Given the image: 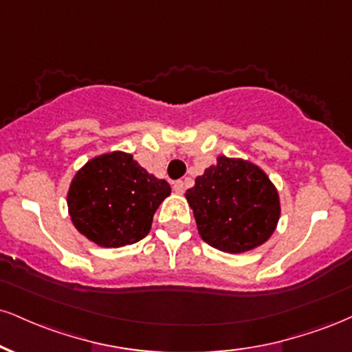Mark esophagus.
I'll return each mask as SVG.
<instances>
[{"label":"esophagus","mask_w":352,"mask_h":352,"mask_svg":"<svg viewBox=\"0 0 352 352\" xmlns=\"http://www.w3.org/2000/svg\"><path fill=\"white\" fill-rule=\"evenodd\" d=\"M173 190H175L177 193H184L185 192V184L182 180H177L175 184H173Z\"/></svg>","instance_id":"34e87169"}]
</instances>
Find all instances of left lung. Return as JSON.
Instances as JSON below:
<instances>
[{
    "label": "left lung",
    "instance_id": "1",
    "mask_svg": "<svg viewBox=\"0 0 352 352\" xmlns=\"http://www.w3.org/2000/svg\"><path fill=\"white\" fill-rule=\"evenodd\" d=\"M201 239L223 252L259 248L280 218L278 192L256 164L219 155L185 193Z\"/></svg>",
    "mask_w": 352,
    "mask_h": 352
}]
</instances>
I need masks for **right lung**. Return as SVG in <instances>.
<instances>
[{
  "mask_svg": "<svg viewBox=\"0 0 352 352\" xmlns=\"http://www.w3.org/2000/svg\"><path fill=\"white\" fill-rule=\"evenodd\" d=\"M170 185L114 151L88 160L72 180L67 205L72 223L101 248H121L146 238Z\"/></svg>",
  "mask_w": 352,
  "mask_h": 352,
  "instance_id": "1",
  "label": "right lung"
}]
</instances>
